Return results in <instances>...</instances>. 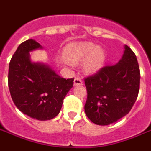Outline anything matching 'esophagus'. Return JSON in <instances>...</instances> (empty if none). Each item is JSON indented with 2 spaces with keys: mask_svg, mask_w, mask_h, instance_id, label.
I'll use <instances>...</instances> for the list:
<instances>
[{
  "mask_svg": "<svg viewBox=\"0 0 151 151\" xmlns=\"http://www.w3.org/2000/svg\"><path fill=\"white\" fill-rule=\"evenodd\" d=\"M74 85L75 86H80V85H83L82 80H80V79H79V78L76 77L74 80Z\"/></svg>",
  "mask_w": 151,
  "mask_h": 151,
  "instance_id": "esophagus-1",
  "label": "esophagus"
}]
</instances>
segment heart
Wrapping results in <instances>:
<instances>
[{"label":"heart","instance_id":"1","mask_svg":"<svg viewBox=\"0 0 151 151\" xmlns=\"http://www.w3.org/2000/svg\"><path fill=\"white\" fill-rule=\"evenodd\" d=\"M65 56L69 60L64 63L71 66L72 63L83 61V69L88 74H95L100 71L106 62V53L101 47H96L92 43H79L69 46L65 51Z\"/></svg>","mask_w":151,"mask_h":151}]
</instances>
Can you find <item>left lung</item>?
<instances>
[{"instance_id":"8db88e82","label":"left lung","mask_w":151,"mask_h":151,"mask_svg":"<svg viewBox=\"0 0 151 151\" xmlns=\"http://www.w3.org/2000/svg\"><path fill=\"white\" fill-rule=\"evenodd\" d=\"M88 99L84 110L97 125H109L127 114L139 91L140 71L135 54L124 45L122 58L85 79Z\"/></svg>"}]
</instances>
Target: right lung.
<instances>
[{"label": "right lung", "mask_w": 151, "mask_h": 151, "mask_svg": "<svg viewBox=\"0 0 151 151\" xmlns=\"http://www.w3.org/2000/svg\"><path fill=\"white\" fill-rule=\"evenodd\" d=\"M43 47L29 39L19 45L10 60L9 88L12 101L24 114L45 121L60 113L74 79H63L43 62H33L30 52Z\"/></svg>", "instance_id": "obj_1"}]
</instances>
